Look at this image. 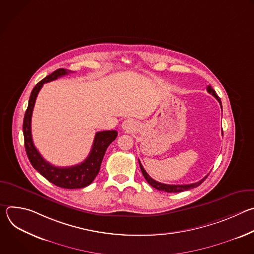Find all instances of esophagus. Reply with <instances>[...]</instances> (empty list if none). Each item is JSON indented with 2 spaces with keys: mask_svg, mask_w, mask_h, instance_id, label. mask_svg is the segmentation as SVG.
Returning a JSON list of instances; mask_svg holds the SVG:
<instances>
[{
  "mask_svg": "<svg viewBox=\"0 0 254 254\" xmlns=\"http://www.w3.org/2000/svg\"><path fill=\"white\" fill-rule=\"evenodd\" d=\"M134 127V123L131 120H127L123 124V128L126 130H130Z\"/></svg>",
  "mask_w": 254,
  "mask_h": 254,
  "instance_id": "34e87169",
  "label": "esophagus"
}]
</instances>
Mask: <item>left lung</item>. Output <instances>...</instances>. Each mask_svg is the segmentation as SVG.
I'll return each instance as SVG.
<instances>
[{"instance_id":"left-lung-1","label":"left lung","mask_w":254,"mask_h":254,"mask_svg":"<svg viewBox=\"0 0 254 254\" xmlns=\"http://www.w3.org/2000/svg\"><path fill=\"white\" fill-rule=\"evenodd\" d=\"M207 91H208L210 94H212L217 100L219 101V103L221 104V99L219 98L218 95L216 94L215 90L212 88L211 85H208V86H207ZM221 107H222V104H221ZM222 133H223V131H222ZM138 162H139V160H138ZM139 167H140V171H141V173H142L144 179L147 180V182H148L152 187H154L155 189H157V190H159V191H164V192H168V193H178V192H183V191H186V190H190V189L196 188V187H198L199 185H201V184L204 182L205 179H206V178L208 177V175H209V174H208L206 177H204L202 180H200L199 182H196V183H193V184H188V185H169V184H163V183L157 182V181H155L154 179H152V178L148 175V173L146 172V170L143 169V167L141 166L140 162H139Z\"/></svg>"}]
</instances>
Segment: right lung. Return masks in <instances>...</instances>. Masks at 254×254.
I'll return each instance as SVG.
<instances>
[{
    "label": "right lung",
    "mask_w": 254,
    "mask_h": 254,
    "mask_svg": "<svg viewBox=\"0 0 254 254\" xmlns=\"http://www.w3.org/2000/svg\"><path fill=\"white\" fill-rule=\"evenodd\" d=\"M69 73H71L70 70L60 68L55 70L53 73L49 74L40 82L36 84L31 92L27 111L25 113L23 122V132L26 153L30 163L35 170H37L45 179H47L49 182L56 185L57 187L64 189H80L90 185L93 182V180L95 179L100 170V165L105 151L108 146L117 138L118 131L103 130L96 132L88 157L82 163L76 166L65 168L55 167L48 163L46 160H44L38 150L35 148L31 133L32 113L34 110L36 98H37V95L43 84L49 81H53Z\"/></svg>",
    "instance_id": "1"
}]
</instances>
